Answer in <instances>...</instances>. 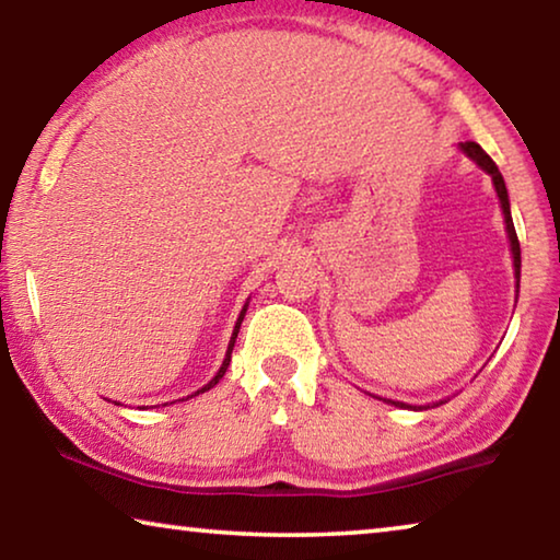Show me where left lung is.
Listing matches in <instances>:
<instances>
[{"label": "left lung", "mask_w": 560, "mask_h": 560, "mask_svg": "<svg viewBox=\"0 0 560 560\" xmlns=\"http://www.w3.org/2000/svg\"><path fill=\"white\" fill-rule=\"evenodd\" d=\"M464 153H467V158H471L474 163H477L485 173L491 175V183H494L497 187V195H499V202H501V210H504V222H506V234H509V244H511V254H514V271H516V293H518V279H521V246H518V236H516V230H514V220H511V210H509V192H506V185H504V177H501L499 167L494 160H491L485 150H481V145L471 143V140H467V143L459 145ZM390 405H397V407H407L405 402H395V400H387ZM442 405V402H438ZM422 410V407H420Z\"/></svg>", "instance_id": "8db88e82"}]
</instances>
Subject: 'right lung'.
<instances>
[{"label": "right lung", "instance_id": "add662e5", "mask_svg": "<svg viewBox=\"0 0 560 560\" xmlns=\"http://www.w3.org/2000/svg\"><path fill=\"white\" fill-rule=\"evenodd\" d=\"M246 306H249V301L244 303V308H242V314H240V318H236V326H234V330H232V338H230V346H226V355H224V360H222V368L220 371H217V375L212 377L210 383H207L202 390H197L195 395H200V393H205V390H210V387H214L217 383L222 381L224 377V373H226V368H230V360H232V348H234V340H236V334H240V326H242V320H244V314H246Z\"/></svg>", "mask_w": 560, "mask_h": 560}]
</instances>
